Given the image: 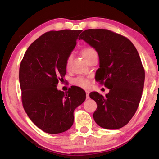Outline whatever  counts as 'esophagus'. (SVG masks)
I'll return each instance as SVG.
<instances>
[{"mask_svg":"<svg viewBox=\"0 0 159 159\" xmlns=\"http://www.w3.org/2000/svg\"><path fill=\"white\" fill-rule=\"evenodd\" d=\"M85 93H86V99H89V95H90V92L88 90H86L85 91Z\"/></svg>","mask_w":159,"mask_h":159,"instance_id":"34e87169","label":"esophagus"}]
</instances>
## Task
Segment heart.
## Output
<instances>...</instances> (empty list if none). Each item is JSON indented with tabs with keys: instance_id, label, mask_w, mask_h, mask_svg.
<instances>
[{
	"instance_id": "1",
	"label": "heart",
	"mask_w": 159,
	"mask_h": 159,
	"mask_svg": "<svg viewBox=\"0 0 159 159\" xmlns=\"http://www.w3.org/2000/svg\"><path fill=\"white\" fill-rule=\"evenodd\" d=\"M94 52H95V50H94L93 48H90V47L83 48L82 50H81L82 55H83V57H85V60L88 57H89L91 54L93 53ZM71 55L68 56V57L66 58V67L69 66L70 61H71ZM73 83L74 85H76L77 86H79V87H81V88H87L90 86V81L89 79H87V78L79 76V77L75 78V79L73 80Z\"/></svg>"
}]
</instances>
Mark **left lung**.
<instances>
[{
  "mask_svg": "<svg viewBox=\"0 0 159 159\" xmlns=\"http://www.w3.org/2000/svg\"><path fill=\"white\" fill-rule=\"evenodd\" d=\"M79 39L97 50L99 68L96 80L109 89L104 97L90 93L98 105L94 120L105 129L122 128L135 114L144 88V69L138 50L128 38L108 29H87Z\"/></svg>",
  "mask_w": 159,
  "mask_h": 159,
  "instance_id": "8db88e82",
  "label": "left lung"
}]
</instances>
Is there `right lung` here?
<instances>
[{
    "mask_svg": "<svg viewBox=\"0 0 159 159\" xmlns=\"http://www.w3.org/2000/svg\"><path fill=\"white\" fill-rule=\"evenodd\" d=\"M82 30L48 31L32 43L20 66L21 102L26 114L45 133L65 132L74 123V111L85 101L82 88L57 89L66 74V60Z\"/></svg>",
    "mask_w": 159,
    "mask_h": 159,
    "instance_id": "right-lung-1",
    "label": "right lung"
}]
</instances>
